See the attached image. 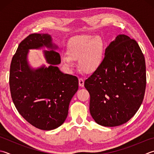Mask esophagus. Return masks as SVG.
I'll use <instances>...</instances> for the list:
<instances>
[{"label":"esophagus","instance_id":"obj_1","mask_svg":"<svg viewBox=\"0 0 154 154\" xmlns=\"http://www.w3.org/2000/svg\"><path fill=\"white\" fill-rule=\"evenodd\" d=\"M79 85L80 87H83L84 86V79L83 78H79Z\"/></svg>","mask_w":154,"mask_h":154}]
</instances>
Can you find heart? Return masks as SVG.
<instances>
[{
	"mask_svg": "<svg viewBox=\"0 0 154 154\" xmlns=\"http://www.w3.org/2000/svg\"><path fill=\"white\" fill-rule=\"evenodd\" d=\"M67 53L61 55V60L65 66L71 67L73 60L79 59L80 68L86 73H93L97 70L103 63V41L98 36H77L69 42Z\"/></svg>",
	"mask_w": 154,
	"mask_h": 154,
	"instance_id": "1",
	"label": "heart"
}]
</instances>
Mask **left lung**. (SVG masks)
<instances>
[{"instance_id": "8db88e82", "label": "left lung", "mask_w": 154, "mask_h": 154, "mask_svg": "<svg viewBox=\"0 0 154 154\" xmlns=\"http://www.w3.org/2000/svg\"><path fill=\"white\" fill-rule=\"evenodd\" d=\"M84 85L96 123L115 127L128 122L142 103L146 86L145 58L137 42L127 35L117 36L105 49L100 67Z\"/></svg>"}]
</instances>
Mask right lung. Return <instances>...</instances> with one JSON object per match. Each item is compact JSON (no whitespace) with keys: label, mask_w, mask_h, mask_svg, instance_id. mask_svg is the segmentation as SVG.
I'll use <instances>...</instances> for the list:
<instances>
[{"label":"right lung","mask_w":154,"mask_h":154,"mask_svg":"<svg viewBox=\"0 0 154 154\" xmlns=\"http://www.w3.org/2000/svg\"><path fill=\"white\" fill-rule=\"evenodd\" d=\"M43 46L51 49L44 51L49 67L31 69L27 61L28 50ZM57 49L51 35L33 33L20 42L11 63L9 85L15 107L26 121L42 130L56 129L64 123L79 87L76 76L63 73L57 67L61 63Z\"/></svg>","instance_id":"obj_1"}]
</instances>
